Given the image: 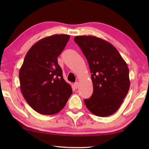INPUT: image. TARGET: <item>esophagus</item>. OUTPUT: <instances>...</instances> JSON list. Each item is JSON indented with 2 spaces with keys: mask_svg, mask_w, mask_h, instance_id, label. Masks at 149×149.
<instances>
[{
  "mask_svg": "<svg viewBox=\"0 0 149 149\" xmlns=\"http://www.w3.org/2000/svg\"><path fill=\"white\" fill-rule=\"evenodd\" d=\"M74 88H75V89H77V88H79V82H76V83H74Z\"/></svg>",
  "mask_w": 149,
  "mask_h": 149,
  "instance_id": "34e87169",
  "label": "esophagus"
}]
</instances>
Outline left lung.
Returning a JSON list of instances; mask_svg holds the SVG:
<instances>
[{
  "label": "left lung",
  "mask_w": 149,
  "mask_h": 149,
  "mask_svg": "<svg viewBox=\"0 0 149 149\" xmlns=\"http://www.w3.org/2000/svg\"><path fill=\"white\" fill-rule=\"evenodd\" d=\"M79 46L89 64L93 92L84 99L86 107L94 115L107 116L121 106L130 87L127 63L112 44L93 36H77Z\"/></svg>",
  "instance_id": "obj_1"
}]
</instances>
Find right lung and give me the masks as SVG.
I'll list each match as a JSON object with an SVG mask.
<instances>
[{
  "instance_id": "obj_1",
  "label": "right lung",
  "mask_w": 149,
  "mask_h": 149,
  "mask_svg": "<svg viewBox=\"0 0 149 149\" xmlns=\"http://www.w3.org/2000/svg\"><path fill=\"white\" fill-rule=\"evenodd\" d=\"M69 38L67 34H55L40 40L27 52L19 71L24 99L42 115L59 112L72 93L57 59Z\"/></svg>"
}]
</instances>
